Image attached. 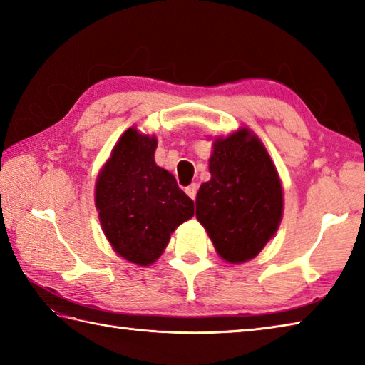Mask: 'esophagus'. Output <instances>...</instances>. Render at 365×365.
<instances>
[{
	"label": "esophagus",
	"mask_w": 365,
	"mask_h": 365,
	"mask_svg": "<svg viewBox=\"0 0 365 365\" xmlns=\"http://www.w3.org/2000/svg\"><path fill=\"white\" fill-rule=\"evenodd\" d=\"M185 192H187V195L195 200L196 199V192H197V185L196 183H191L190 187H187V190H185Z\"/></svg>",
	"instance_id": "esophagus-1"
}]
</instances>
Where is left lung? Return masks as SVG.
Instances as JSON below:
<instances>
[{"instance_id": "8db88e82", "label": "left lung", "mask_w": 365, "mask_h": 365, "mask_svg": "<svg viewBox=\"0 0 365 365\" xmlns=\"http://www.w3.org/2000/svg\"><path fill=\"white\" fill-rule=\"evenodd\" d=\"M212 178L200 185L196 218L229 263L254 259L282 220V185L260 139L240 128L213 143Z\"/></svg>"}]
</instances>
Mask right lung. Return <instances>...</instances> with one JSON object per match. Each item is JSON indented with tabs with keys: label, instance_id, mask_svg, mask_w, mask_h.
<instances>
[{
	"label": "right lung",
	"instance_id": "1",
	"mask_svg": "<svg viewBox=\"0 0 365 365\" xmlns=\"http://www.w3.org/2000/svg\"><path fill=\"white\" fill-rule=\"evenodd\" d=\"M157 138L128 128L114 145L96 183V207L113 250L135 265L149 267L170 234L192 218L195 202L175 177L155 163Z\"/></svg>",
	"mask_w": 365,
	"mask_h": 365
}]
</instances>
